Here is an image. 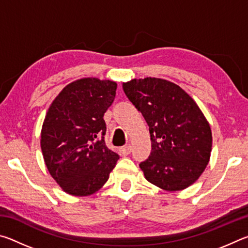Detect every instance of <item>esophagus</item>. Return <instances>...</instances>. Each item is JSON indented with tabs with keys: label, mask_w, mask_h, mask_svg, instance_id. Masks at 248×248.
<instances>
[{
	"label": "esophagus",
	"mask_w": 248,
	"mask_h": 248,
	"mask_svg": "<svg viewBox=\"0 0 248 248\" xmlns=\"http://www.w3.org/2000/svg\"><path fill=\"white\" fill-rule=\"evenodd\" d=\"M130 152H131V145H129V144L124 145L120 149V153L123 155H128V154H130Z\"/></svg>",
	"instance_id": "esophagus-1"
}]
</instances>
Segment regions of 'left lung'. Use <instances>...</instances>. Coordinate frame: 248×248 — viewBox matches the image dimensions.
Here are the masks:
<instances>
[{
  "label": "left lung",
  "instance_id": "1",
  "mask_svg": "<svg viewBox=\"0 0 248 248\" xmlns=\"http://www.w3.org/2000/svg\"><path fill=\"white\" fill-rule=\"evenodd\" d=\"M123 89L149 125L152 150L140 163L145 179L166 191L189 187L203 173L212 149L211 128L198 105L163 78H133Z\"/></svg>",
  "mask_w": 248,
  "mask_h": 248
}]
</instances>
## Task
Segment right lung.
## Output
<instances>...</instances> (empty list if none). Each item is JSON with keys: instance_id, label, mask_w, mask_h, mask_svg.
Returning <instances> with one entry per match:
<instances>
[{"instance_id": "1", "label": "right lung", "mask_w": 248, "mask_h": 248, "mask_svg": "<svg viewBox=\"0 0 248 248\" xmlns=\"http://www.w3.org/2000/svg\"><path fill=\"white\" fill-rule=\"evenodd\" d=\"M117 83L96 78L70 83L57 96L41 128L40 146L50 175L66 194L83 197L102 188L119 155L105 143L104 114Z\"/></svg>"}]
</instances>
